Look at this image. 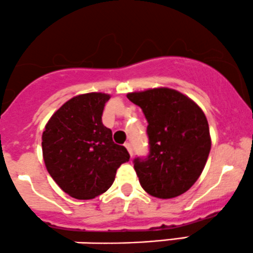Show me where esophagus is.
<instances>
[{
	"label": "esophagus",
	"mask_w": 253,
	"mask_h": 253,
	"mask_svg": "<svg viewBox=\"0 0 253 253\" xmlns=\"http://www.w3.org/2000/svg\"><path fill=\"white\" fill-rule=\"evenodd\" d=\"M125 148H126L127 150H128V152H129V155H133V151H132V145H131V143H125Z\"/></svg>",
	"instance_id": "esophagus-1"
}]
</instances>
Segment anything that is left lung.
Segmentation results:
<instances>
[{"label":"left lung","instance_id":"8db88e82","mask_svg":"<svg viewBox=\"0 0 253 253\" xmlns=\"http://www.w3.org/2000/svg\"><path fill=\"white\" fill-rule=\"evenodd\" d=\"M148 120L150 154L134 158L145 192L169 199L185 193L201 176L211 138L203 110L190 97L168 87L127 93Z\"/></svg>","mask_w":253,"mask_h":253}]
</instances>
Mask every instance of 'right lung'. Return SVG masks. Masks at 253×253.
I'll return each instance as SVG.
<instances>
[{"instance_id": "right-lung-1", "label": "right lung", "mask_w": 253, "mask_h": 253, "mask_svg": "<svg viewBox=\"0 0 253 253\" xmlns=\"http://www.w3.org/2000/svg\"><path fill=\"white\" fill-rule=\"evenodd\" d=\"M110 95H78L60 107L42 134L46 170L62 191L77 199L104 193L116 170L129 160L126 148L113 141L112 129L102 122Z\"/></svg>"}]
</instances>
